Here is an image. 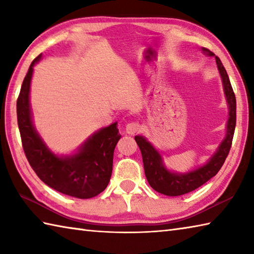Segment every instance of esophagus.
<instances>
[{
  "label": "esophagus",
  "instance_id": "esophagus-1",
  "mask_svg": "<svg viewBox=\"0 0 254 254\" xmlns=\"http://www.w3.org/2000/svg\"><path fill=\"white\" fill-rule=\"evenodd\" d=\"M138 130H140V126H138V123H136V122L127 123V126H126V132L127 134H130V135H133V134H135Z\"/></svg>",
  "mask_w": 254,
  "mask_h": 254
}]
</instances>
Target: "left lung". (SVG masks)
Instances as JSON below:
<instances>
[{
    "mask_svg": "<svg viewBox=\"0 0 254 254\" xmlns=\"http://www.w3.org/2000/svg\"><path fill=\"white\" fill-rule=\"evenodd\" d=\"M201 51L207 56L215 57L216 59L228 107L226 135L222 138L219 146L217 147L216 152L202 166L196 167L186 173H176L168 170L164 164L160 151L151 142H148L146 137L142 135H136L134 137L142 153L144 172H145L148 184L154 190L166 196L185 195V193L195 190L203 185L220 171L231 147L233 133L236 128V96L233 93L229 77H228V73L220 59L207 48L202 47Z\"/></svg>",
    "mask_w": 254,
    "mask_h": 254,
    "instance_id": "8db88e82",
    "label": "left lung"
}]
</instances>
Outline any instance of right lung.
Here are the masks:
<instances>
[{
	"label": "right lung",
	"instance_id": "right-lung-1",
	"mask_svg": "<svg viewBox=\"0 0 254 254\" xmlns=\"http://www.w3.org/2000/svg\"><path fill=\"white\" fill-rule=\"evenodd\" d=\"M41 59L39 55L29 66L16 103L25 155L36 175L53 190L80 199L92 198L110 182L114 148L121 137L118 122L94 132L69 155L54 153L34 126L29 101L34 66Z\"/></svg>",
	"mask_w": 254,
	"mask_h": 254
}]
</instances>
